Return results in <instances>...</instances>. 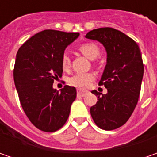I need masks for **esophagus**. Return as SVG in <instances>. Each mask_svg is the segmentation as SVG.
Returning a JSON list of instances; mask_svg holds the SVG:
<instances>
[{"label": "esophagus", "mask_w": 157, "mask_h": 157, "mask_svg": "<svg viewBox=\"0 0 157 157\" xmlns=\"http://www.w3.org/2000/svg\"><path fill=\"white\" fill-rule=\"evenodd\" d=\"M77 93H78V96L84 97L86 94H87L88 92L87 91H83V90H78V92H77Z\"/></svg>", "instance_id": "34e87169"}]
</instances>
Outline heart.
Listing matches in <instances>:
<instances>
[{
	"instance_id": "heart-1",
	"label": "heart",
	"mask_w": 157,
	"mask_h": 157,
	"mask_svg": "<svg viewBox=\"0 0 157 157\" xmlns=\"http://www.w3.org/2000/svg\"><path fill=\"white\" fill-rule=\"evenodd\" d=\"M78 51L90 59H95L100 55V48L94 43H86L78 47ZM62 67L63 70L67 71L71 66V58L67 53H63L62 56ZM95 76L91 72H81L71 76L68 79V83L71 86L75 87L85 89L90 86L94 81Z\"/></svg>"
}]
</instances>
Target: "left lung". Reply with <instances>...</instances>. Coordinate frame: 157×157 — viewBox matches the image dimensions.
I'll list each match as a JSON object with an SVG mask.
<instances>
[{
  "label": "left lung",
  "instance_id": "left-lung-1",
  "mask_svg": "<svg viewBox=\"0 0 157 157\" xmlns=\"http://www.w3.org/2000/svg\"><path fill=\"white\" fill-rule=\"evenodd\" d=\"M86 37L100 42L107 53L99 82L107 89V94L100 96L96 90L92 92L99 100L90 113L100 128L116 129L128 121L139 100L144 71L142 54L134 40L113 28L93 29Z\"/></svg>",
  "mask_w": 157,
  "mask_h": 157
}]
</instances>
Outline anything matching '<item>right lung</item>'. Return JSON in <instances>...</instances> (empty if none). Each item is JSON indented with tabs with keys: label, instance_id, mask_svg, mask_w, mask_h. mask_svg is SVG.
Wrapping results in <instances>:
<instances>
[{
	"label": "right lung",
	"instance_id": "1",
	"mask_svg": "<svg viewBox=\"0 0 157 157\" xmlns=\"http://www.w3.org/2000/svg\"><path fill=\"white\" fill-rule=\"evenodd\" d=\"M78 33L45 29L28 39L19 48L14 67V81L21 107L30 122L44 132L60 129L69 117L75 100V87L53 89L62 77V56Z\"/></svg>",
	"mask_w": 157,
	"mask_h": 157
}]
</instances>
